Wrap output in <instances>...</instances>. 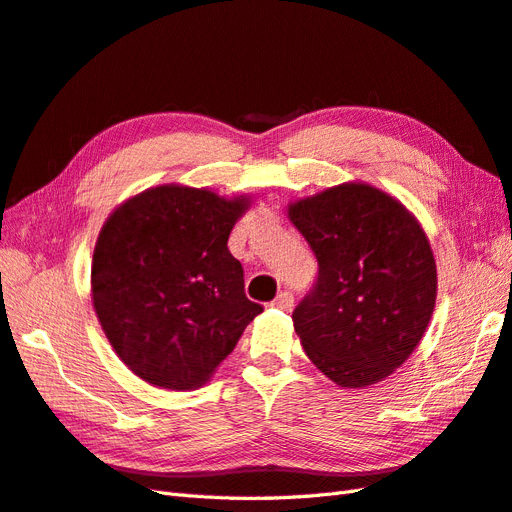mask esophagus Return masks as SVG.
I'll use <instances>...</instances> for the list:
<instances>
[{
    "mask_svg": "<svg viewBox=\"0 0 512 512\" xmlns=\"http://www.w3.org/2000/svg\"><path fill=\"white\" fill-rule=\"evenodd\" d=\"M272 306H276V309L281 311H289L291 306H294V296H291V291H281V294L272 300Z\"/></svg>",
    "mask_w": 512,
    "mask_h": 512,
    "instance_id": "1",
    "label": "esophagus"
}]
</instances>
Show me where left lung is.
Returning <instances> with one entry per match:
<instances>
[{
    "mask_svg": "<svg viewBox=\"0 0 512 512\" xmlns=\"http://www.w3.org/2000/svg\"><path fill=\"white\" fill-rule=\"evenodd\" d=\"M287 214L319 266L291 315L306 356L343 388L382 382L412 356L433 315L427 233L401 201L362 182L300 199Z\"/></svg>",
    "mask_w": 512,
    "mask_h": 512,
    "instance_id": "obj_1",
    "label": "left lung"
}]
</instances>
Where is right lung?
<instances>
[{
	"mask_svg": "<svg viewBox=\"0 0 512 512\" xmlns=\"http://www.w3.org/2000/svg\"><path fill=\"white\" fill-rule=\"evenodd\" d=\"M248 203L165 184L124 201L102 225L94 311L115 354L143 382L203 386L264 311L246 298L242 264L227 248Z\"/></svg>",
	"mask_w": 512,
	"mask_h": 512,
	"instance_id": "obj_1",
	"label": "right lung"
}]
</instances>
